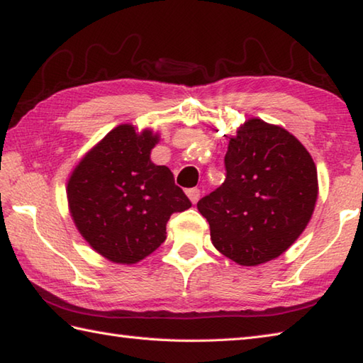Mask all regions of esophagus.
<instances>
[{
	"mask_svg": "<svg viewBox=\"0 0 363 363\" xmlns=\"http://www.w3.org/2000/svg\"><path fill=\"white\" fill-rule=\"evenodd\" d=\"M186 194H187V196L190 198V201L191 203H198V199H199V196H201V191H199V189H196V187H194V189H189L187 191H186Z\"/></svg>",
	"mask_w": 363,
	"mask_h": 363,
	"instance_id": "34e87169",
	"label": "esophagus"
}]
</instances>
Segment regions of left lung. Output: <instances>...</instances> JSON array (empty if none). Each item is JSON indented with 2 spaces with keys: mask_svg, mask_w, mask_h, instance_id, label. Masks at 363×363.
Here are the masks:
<instances>
[{
  "mask_svg": "<svg viewBox=\"0 0 363 363\" xmlns=\"http://www.w3.org/2000/svg\"><path fill=\"white\" fill-rule=\"evenodd\" d=\"M226 179L198 201L223 256L243 267L279 257L303 234L318 196L313 159L289 130L260 118L229 138Z\"/></svg>",
  "mask_w": 363,
  "mask_h": 363,
  "instance_id": "obj_1",
  "label": "left lung"
}]
</instances>
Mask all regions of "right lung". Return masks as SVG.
I'll use <instances>...</instances> for the list:
<instances>
[{"mask_svg":"<svg viewBox=\"0 0 363 363\" xmlns=\"http://www.w3.org/2000/svg\"><path fill=\"white\" fill-rule=\"evenodd\" d=\"M159 134L113 128L95 145L68 179L72 218L86 242L115 264L133 265L167 238V221L191 206L173 173L152 164Z\"/></svg>","mask_w":363,"mask_h":363,"instance_id":"1","label":"right lung"}]
</instances>
